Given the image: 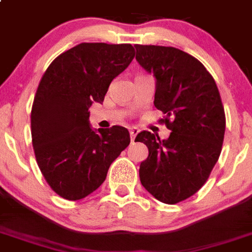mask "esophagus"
Returning <instances> with one entry per match:
<instances>
[{
	"instance_id": "esophagus-1",
	"label": "esophagus",
	"mask_w": 252,
	"mask_h": 252,
	"mask_svg": "<svg viewBox=\"0 0 252 252\" xmlns=\"http://www.w3.org/2000/svg\"><path fill=\"white\" fill-rule=\"evenodd\" d=\"M138 132H139L138 128H130V129H129V134H130V139H132V141L134 138H136V136H137V134H138Z\"/></svg>"
}]
</instances>
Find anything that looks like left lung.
Returning a JSON list of instances; mask_svg holds the SVG:
<instances>
[{"label":"left lung","instance_id":"8db88e82","mask_svg":"<svg viewBox=\"0 0 252 252\" xmlns=\"http://www.w3.org/2000/svg\"><path fill=\"white\" fill-rule=\"evenodd\" d=\"M136 60L156 80L158 110L165 114L168 139L143 130L136 141L149 149L139 179L164 204H177L205 185L217 164L225 132V115L217 83L206 67L185 51L136 44Z\"/></svg>","mask_w":252,"mask_h":252}]
</instances>
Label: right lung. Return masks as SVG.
Returning a JSON list of instances; mask_svg holds the SVG:
<instances>
[{
    "label": "right lung",
    "mask_w": 252,
    "mask_h": 252,
    "mask_svg": "<svg viewBox=\"0 0 252 252\" xmlns=\"http://www.w3.org/2000/svg\"><path fill=\"white\" fill-rule=\"evenodd\" d=\"M134 58L132 44L80 43L55 59L32 107V142L44 179L59 196L77 201L106 179L129 145L124 126L92 129L90 109Z\"/></svg>",
    "instance_id": "right-lung-1"
}]
</instances>
